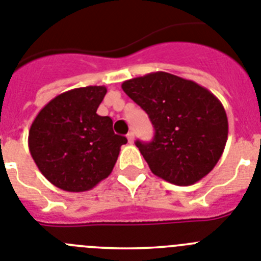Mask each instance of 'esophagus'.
Wrapping results in <instances>:
<instances>
[{"label": "esophagus", "instance_id": "esophagus-1", "mask_svg": "<svg viewBox=\"0 0 261 261\" xmlns=\"http://www.w3.org/2000/svg\"><path fill=\"white\" fill-rule=\"evenodd\" d=\"M127 140H128V143H134V133L133 131H130V133L127 134Z\"/></svg>", "mask_w": 261, "mask_h": 261}]
</instances>
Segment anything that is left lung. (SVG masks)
I'll return each instance as SVG.
<instances>
[{"instance_id": "left-lung-1", "label": "left lung", "mask_w": 261, "mask_h": 261, "mask_svg": "<svg viewBox=\"0 0 261 261\" xmlns=\"http://www.w3.org/2000/svg\"><path fill=\"white\" fill-rule=\"evenodd\" d=\"M122 89L155 128L152 142L135 143L153 174L187 187L214 168L227 142L228 121L212 92L167 72L124 81Z\"/></svg>"}]
</instances>
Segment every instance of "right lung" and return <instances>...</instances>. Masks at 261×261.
I'll return each mask as SVG.
<instances>
[{"mask_svg":"<svg viewBox=\"0 0 261 261\" xmlns=\"http://www.w3.org/2000/svg\"><path fill=\"white\" fill-rule=\"evenodd\" d=\"M105 87L68 90L38 113L29 131V149L36 167L65 192H87L105 180L127 139L113 131L110 117L97 109Z\"/></svg>","mask_w":261,"mask_h":261,"instance_id":"right-lung-1","label":"right lung"}]
</instances>
